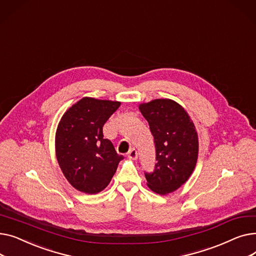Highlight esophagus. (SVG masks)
<instances>
[{
	"label": "esophagus",
	"instance_id": "34e87169",
	"mask_svg": "<svg viewBox=\"0 0 256 256\" xmlns=\"http://www.w3.org/2000/svg\"><path fill=\"white\" fill-rule=\"evenodd\" d=\"M128 158L130 160H137L138 158V152L135 148H132L128 152Z\"/></svg>",
	"mask_w": 256,
	"mask_h": 256
}]
</instances>
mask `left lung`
Segmentation results:
<instances>
[{
  "mask_svg": "<svg viewBox=\"0 0 256 256\" xmlns=\"http://www.w3.org/2000/svg\"><path fill=\"white\" fill-rule=\"evenodd\" d=\"M148 121L156 147L152 172H144L147 186L165 195L178 190L192 174L198 156L195 126L184 108L171 100H154L140 104Z\"/></svg>",
  "mask_w": 256,
  "mask_h": 256,
  "instance_id": "left-lung-1",
  "label": "left lung"
}]
</instances>
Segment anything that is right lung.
<instances>
[{
    "label": "right lung",
    "mask_w": 256,
    "mask_h": 256,
    "mask_svg": "<svg viewBox=\"0 0 256 256\" xmlns=\"http://www.w3.org/2000/svg\"><path fill=\"white\" fill-rule=\"evenodd\" d=\"M119 106V102L84 98L60 120L56 132L57 160L66 180L80 192L102 191L124 160L102 132L104 124Z\"/></svg>",
    "instance_id": "add662e5"
}]
</instances>
